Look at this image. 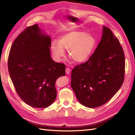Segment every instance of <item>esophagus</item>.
<instances>
[{"label": "esophagus", "instance_id": "34e87169", "mask_svg": "<svg viewBox=\"0 0 135 135\" xmlns=\"http://www.w3.org/2000/svg\"><path fill=\"white\" fill-rule=\"evenodd\" d=\"M65 73L68 75L70 73V68H66V69H65Z\"/></svg>", "mask_w": 135, "mask_h": 135}]
</instances>
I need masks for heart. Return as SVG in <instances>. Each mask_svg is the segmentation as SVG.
Returning <instances> with one entry per match:
<instances>
[{"label":"heart","mask_w":135,"mask_h":135,"mask_svg":"<svg viewBox=\"0 0 135 135\" xmlns=\"http://www.w3.org/2000/svg\"><path fill=\"white\" fill-rule=\"evenodd\" d=\"M95 38L82 31H74L62 35L59 40L52 41L51 50L54 59L61 60L68 50V55L76 63H83L88 59L95 46Z\"/></svg>","instance_id":"b5f03b06"}]
</instances>
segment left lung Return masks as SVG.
Instances as JSON below:
<instances>
[{"mask_svg": "<svg viewBox=\"0 0 135 135\" xmlns=\"http://www.w3.org/2000/svg\"><path fill=\"white\" fill-rule=\"evenodd\" d=\"M125 58L119 40L103 26L100 41L88 60L71 72V87L78 101L88 108L108 102L122 87Z\"/></svg>", "mask_w": 135, "mask_h": 135, "instance_id": "obj_1", "label": "left lung"}]
</instances>
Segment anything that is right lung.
I'll list each match as a JSON object with an SVG mask.
<instances>
[{
  "mask_svg": "<svg viewBox=\"0 0 135 135\" xmlns=\"http://www.w3.org/2000/svg\"><path fill=\"white\" fill-rule=\"evenodd\" d=\"M51 37L36 24L27 27L13 41L8 68L17 94L31 107L44 108L56 98L55 82L65 75L64 64L51 57Z\"/></svg>",
  "mask_w": 135,
  "mask_h": 135,
  "instance_id": "1",
  "label": "right lung"
}]
</instances>
